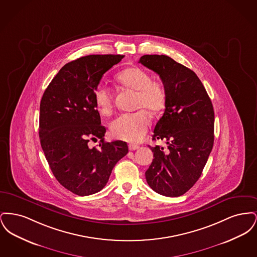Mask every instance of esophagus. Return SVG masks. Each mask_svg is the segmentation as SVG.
<instances>
[{
  "instance_id": "obj_1",
  "label": "esophagus",
  "mask_w": 257,
  "mask_h": 257,
  "mask_svg": "<svg viewBox=\"0 0 257 257\" xmlns=\"http://www.w3.org/2000/svg\"><path fill=\"white\" fill-rule=\"evenodd\" d=\"M139 147H140L139 146H137V145H133V144H130V145H129V149H130V150H132V151H133V150H137Z\"/></svg>"
}]
</instances>
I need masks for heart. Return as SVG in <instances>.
<instances>
[{
  "instance_id": "heart-1",
  "label": "heart",
  "mask_w": 257,
  "mask_h": 257,
  "mask_svg": "<svg viewBox=\"0 0 257 257\" xmlns=\"http://www.w3.org/2000/svg\"><path fill=\"white\" fill-rule=\"evenodd\" d=\"M121 86L136 92L135 109H142L133 113H125L116 117L110 125V135L118 140L136 143L142 140L149 128L150 120L145 109L155 115L166 108L168 91L160 80H151L150 74L140 67H129L116 75ZM98 111L110 115L113 110L112 93L107 86L99 85L93 93Z\"/></svg>"
}]
</instances>
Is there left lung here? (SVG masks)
I'll return each instance as SVG.
<instances>
[{"label": "left lung", "instance_id": "1", "mask_svg": "<svg viewBox=\"0 0 257 257\" xmlns=\"http://www.w3.org/2000/svg\"><path fill=\"white\" fill-rule=\"evenodd\" d=\"M140 63L166 85L165 112L152 140L168 147H150L154 159L146 171L150 188L162 196H180L198 180L214 145V109L196 74L165 55H145Z\"/></svg>", "mask_w": 257, "mask_h": 257}]
</instances>
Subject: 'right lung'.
I'll return each mask as SVG.
<instances>
[{"instance_id": "1", "label": "right lung", "mask_w": 257, "mask_h": 257, "mask_svg": "<svg viewBox=\"0 0 257 257\" xmlns=\"http://www.w3.org/2000/svg\"><path fill=\"white\" fill-rule=\"evenodd\" d=\"M122 55H89L66 63L40 102L39 140L50 169L61 186L89 196L108 182L115 164L128 153L122 141L106 143L93 93L102 76ZM100 140L89 148L91 139Z\"/></svg>"}]
</instances>
